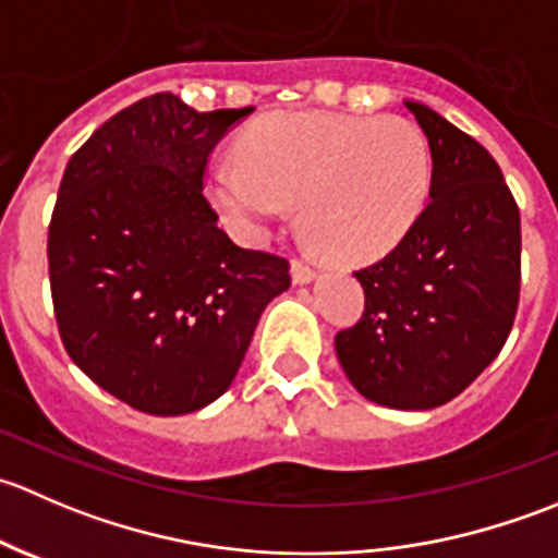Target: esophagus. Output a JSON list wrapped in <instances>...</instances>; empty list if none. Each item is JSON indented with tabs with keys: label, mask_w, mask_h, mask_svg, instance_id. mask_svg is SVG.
Segmentation results:
<instances>
[{
	"label": "esophagus",
	"mask_w": 558,
	"mask_h": 558,
	"mask_svg": "<svg viewBox=\"0 0 558 558\" xmlns=\"http://www.w3.org/2000/svg\"><path fill=\"white\" fill-rule=\"evenodd\" d=\"M291 278H294V283H311V280L315 278V269L311 267V264L300 262V258H294L291 262Z\"/></svg>",
	"instance_id": "obj_1"
}]
</instances>
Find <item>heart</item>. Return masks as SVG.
Segmentation results:
<instances>
[{
  "instance_id": "b5f03b06",
  "label": "heart",
  "mask_w": 558,
  "mask_h": 558,
  "mask_svg": "<svg viewBox=\"0 0 558 558\" xmlns=\"http://www.w3.org/2000/svg\"><path fill=\"white\" fill-rule=\"evenodd\" d=\"M205 170V196L240 238L262 240L300 202L302 229L329 256L369 264L418 223L432 156L418 126L397 116L280 112Z\"/></svg>"
}]
</instances>
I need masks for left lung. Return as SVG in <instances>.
I'll return each mask as SVG.
<instances>
[{"label": "left lung", "mask_w": 558, "mask_h": 558, "mask_svg": "<svg viewBox=\"0 0 558 558\" xmlns=\"http://www.w3.org/2000/svg\"><path fill=\"white\" fill-rule=\"evenodd\" d=\"M404 107L429 143V205L388 256L353 272L364 313L337 331L335 351L369 402L432 410L459 397L513 329L521 216L481 143L432 107Z\"/></svg>", "instance_id": "obj_1"}]
</instances>
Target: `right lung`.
<instances>
[{"label": "right lung", "instance_id": "add662e5", "mask_svg": "<svg viewBox=\"0 0 558 558\" xmlns=\"http://www.w3.org/2000/svg\"><path fill=\"white\" fill-rule=\"evenodd\" d=\"M154 94L105 121L66 165L48 229L56 324L72 362L150 415L216 402L289 262L218 229L207 156L251 116Z\"/></svg>", "mask_w": 558, "mask_h": 558}]
</instances>
